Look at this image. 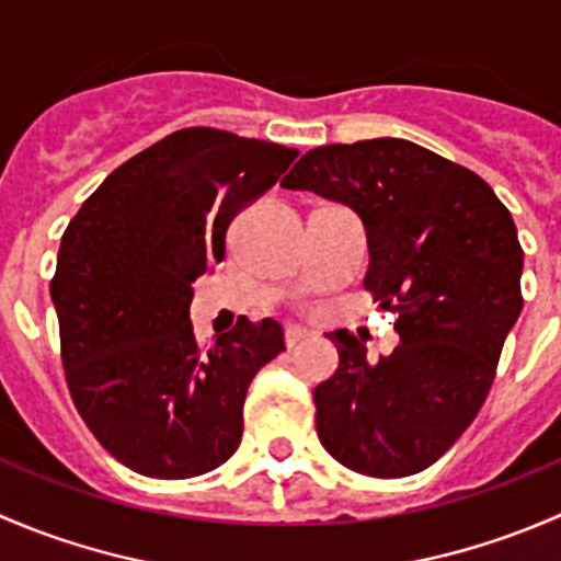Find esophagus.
<instances>
[{
	"instance_id": "obj_1",
	"label": "esophagus",
	"mask_w": 561,
	"mask_h": 561,
	"mask_svg": "<svg viewBox=\"0 0 561 561\" xmlns=\"http://www.w3.org/2000/svg\"><path fill=\"white\" fill-rule=\"evenodd\" d=\"M307 336H309V331H304V328H287L285 344L287 347H296V344H301Z\"/></svg>"
}]
</instances>
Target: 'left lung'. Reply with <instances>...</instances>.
I'll list each match as a JSON object with an SVG mask.
<instances>
[{
	"instance_id": "obj_1",
	"label": "left lung",
	"mask_w": 561,
	"mask_h": 561,
	"mask_svg": "<svg viewBox=\"0 0 561 561\" xmlns=\"http://www.w3.org/2000/svg\"><path fill=\"white\" fill-rule=\"evenodd\" d=\"M282 186L358 214L364 287L399 314V347L377 364L353 333H325L339 366L314 388L322 448L371 478L432 467L483 407L522 314L524 252L511 211L478 173L404 138L320 146Z\"/></svg>"
}]
</instances>
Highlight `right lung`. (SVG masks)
I'll return each mask as SVG.
<instances>
[{"instance_id":"right-lung-1","label":"right lung","mask_w":561,"mask_h":561,"mask_svg":"<svg viewBox=\"0 0 561 561\" xmlns=\"http://www.w3.org/2000/svg\"><path fill=\"white\" fill-rule=\"evenodd\" d=\"M296 157L225 129H179L118 165L67 225L50 282L67 386L133 472L195 478L239 448L247 388L285 350V331L244 317L201 347L192 282L222 263L236 214Z\"/></svg>"}]
</instances>
